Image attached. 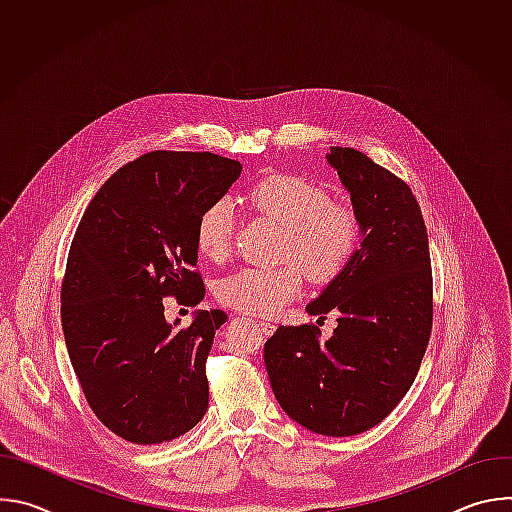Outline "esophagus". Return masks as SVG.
Instances as JSON below:
<instances>
[{"instance_id": "esophagus-1", "label": "esophagus", "mask_w": 512, "mask_h": 512, "mask_svg": "<svg viewBox=\"0 0 512 512\" xmlns=\"http://www.w3.org/2000/svg\"><path fill=\"white\" fill-rule=\"evenodd\" d=\"M259 326H261V330H263L265 334H273V332H275V324L269 322V320H261Z\"/></svg>"}]
</instances>
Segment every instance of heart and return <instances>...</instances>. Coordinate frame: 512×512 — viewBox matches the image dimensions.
Segmentation results:
<instances>
[{"mask_svg":"<svg viewBox=\"0 0 512 512\" xmlns=\"http://www.w3.org/2000/svg\"><path fill=\"white\" fill-rule=\"evenodd\" d=\"M247 204L283 225L275 269H241L216 287L221 304L253 314L275 316L300 298L304 277L332 283L342 277L364 243V223L356 208L330 198V192L296 174H271L247 190ZM233 208L227 200L204 206L194 225V245L202 259L223 263L233 247Z\"/></svg>","mask_w":512,"mask_h":512,"instance_id":"1","label":"heart"}]
</instances>
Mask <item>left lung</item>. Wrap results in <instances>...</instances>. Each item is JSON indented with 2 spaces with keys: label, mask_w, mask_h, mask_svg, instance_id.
Masks as SVG:
<instances>
[{
  "label": "left lung",
  "mask_w": 512,
  "mask_h": 512,
  "mask_svg": "<svg viewBox=\"0 0 512 512\" xmlns=\"http://www.w3.org/2000/svg\"><path fill=\"white\" fill-rule=\"evenodd\" d=\"M328 162L364 223L350 269L306 308L320 320L338 312V326L324 342L316 324L279 326L263 358L291 419L346 437L381 423L411 389L431 334L433 279L411 188L352 148H332Z\"/></svg>",
  "instance_id": "1"
}]
</instances>
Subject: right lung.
Returning <instances> with one entry per match:
<instances>
[{"label": "right lung", "instance_id": "right-lung-1", "mask_svg": "<svg viewBox=\"0 0 512 512\" xmlns=\"http://www.w3.org/2000/svg\"><path fill=\"white\" fill-rule=\"evenodd\" d=\"M210 152H150L119 168L89 202L60 287L68 356L99 421L154 446L190 431L208 409L206 358L223 310H200L182 330L164 298H204L194 225L241 176Z\"/></svg>", "mask_w": 512, "mask_h": 512}]
</instances>
